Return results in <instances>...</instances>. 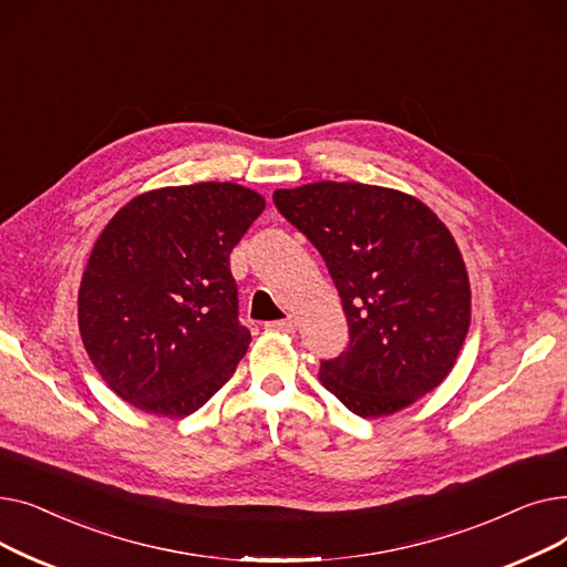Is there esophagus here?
Masks as SVG:
<instances>
[{
	"instance_id": "esophagus-1",
	"label": "esophagus",
	"mask_w": 567,
	"mask_h": 567,
	"mask_svg": "<svg viewBox=\"0 0 567 567\" xmlns=\"http://www.w3.org/2000/svg\"><path fill=\"white\" fill-rule=\"evenodd\" d=\"M266 329H268V331H280V333H293V331H296V321H293V319L268 321Z\"/></svg>"
}]
</instances>
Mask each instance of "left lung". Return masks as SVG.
<instances>
[{"mask_svg":"<svg viewBox=\"0 0 567 567\" xmlns=\"http://www.w3.org/2000/svg\"><path fill=\"white\" fill-rule=\"evenodd\" d=\"M338 287L349 347L319 381L361 419L391 415L453 370L471 323L462 252L430 206L406 193L317 182L274 193Z\"/></svg>","mask_w":567,"mask_h":567,"instance_id":"1","label":"left lung"}]
</instances>
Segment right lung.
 <instances>
[{
    "label": "right lung",
    "instance_id": "right-lung-1",
    "mask_svg": "<svg viewBox=\"0 0 567 567\" xmlns=\"http://www.w3.org/2000/svg\"><path fill=\"white\" fill-rule=\"evenodd\" d=\"M246 186L204 182L133 197L89 255L82 344L124 402L184 419L212 400L250 344L229 252L264 212Z\"/></svg>",
    "mask_w": 567,
    "mask_h": 567
}]
</instances>
